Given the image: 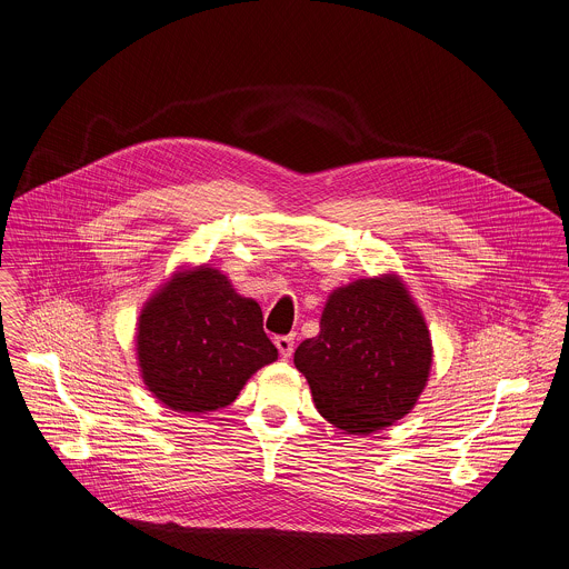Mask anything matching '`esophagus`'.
Here are the masks:
<instances>
[{
	"label": "esophagus",
	"instance_id": "34e87169",
	"mask_svg": "<svg viewBox=\"0 0 569 569\" xmlns=\"http://www.w3.org/2000/svg\"><path fill=\"white\" fill-rule=\"evenodd\" d=\"M274 345H277V349H279V353H281L283 358H290L292 351H295V336H292V333H290V336H277V338H274Z\"/></svg>",
	"mask_w": 569,
	"mask_h": 569
}]
</instances>
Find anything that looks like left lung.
Returning <instances> with one entry per match:
<instances>
[{
    "instance_id": "1",
    "label": "left lung",
    "mask_w": 569,
    "mask_h": 569,
    "mask_svg": "<svg viewBox=\"0 0 569 569\" xmlns=\"http://www.w3.org/2000/svg\"><path fill=\"white\" fill-rule=\"evenodd\" d=\"M295 365L331 426L371 435L417 403L432 367V340L399 279H360L329 297L320 333L297 347Z\"/></svg>"
}]
</instances>
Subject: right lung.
<instances>
[{"label": "right lung", "instance_id": "right-lung-1", "mask_svg": "<svg viewBox=\"0 0 569 569\" xmlns=\"http://www.w3.org/2000/svg\"><path fill=\"white\" fill-rule=\"evenodd\" d=\"M137 353L148 390L179 412L229 406L257 369L277 360L259 306L207 266L174 277L146 303Z\"/></svg>", "mask_w": 569, "mask_h": 569}]
</instances>
